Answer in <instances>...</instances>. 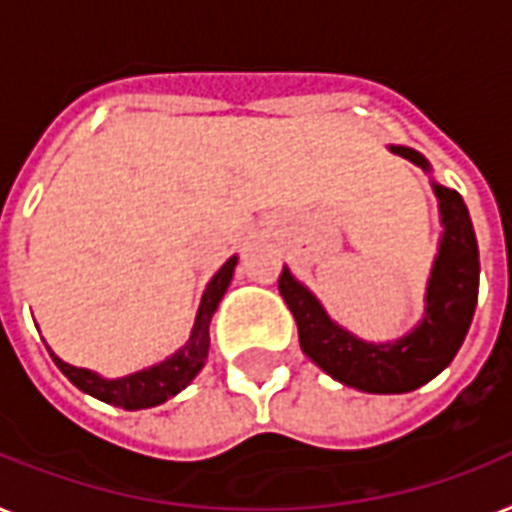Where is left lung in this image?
Instances as JSON below:
<instances>
[{"label":"left lung","instance_id":"1","mask_svg":"<svg viewBox=\"0 0 512 512\" xmlns=\"http://www.w3.org/2000/svg\"><path fill=\"white\" fill-rule=\"evenodd\" d=\"M390 151L428 170V162L412 148L393 146ZM433 188L446 231L428 284L425 319L412 335L382 345L358 340L329 319L319 300L297 284L287 268L281 271L279 292L297 321L300 348L342 385L364 393H409L444 372L468 335L481 273L476 231L460 193L446 185Z\"/></svg>","mask_w":512,"mask_h":512}]
</instances>
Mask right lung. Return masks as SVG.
I'll return each mask as SVG.
<instances>
[{
	"mask_svg": "<svg viewBox=\"0 0 512 512\" xmlns=\"http://www.w3.org/2000/svg\"><path fill=\"white\" fill-rule=\"evenodd\" d=\"M233 268H236V257H231L228 263L220 268V271L212 276V281L204 289V297H201L199 316H196V327H193V335L188 340L183 350H177L175 356L162 361L159 366H151L146 372L130 374V377H122V380H103L95 372H87V369H76V366L60 361L55 353H50L55 358V364L68 380L74 382L76 388L90 393V396L100 398L111 406H124V409H146V406L164 404L167 398H172L175 393L188 385V382L199 374V369L207 361L209 353V319L215 313L217 303L223 300L225 289L231 284Z\"/></svg>",
	"mask_w": 512,
	"mask_h": 512,
	"instance_id": "right-lung-1",
	"label": "right lung"
}]
</instances>
